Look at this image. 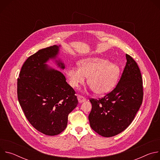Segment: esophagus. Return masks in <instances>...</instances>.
Returning a JSON list of instances; mask_svg holds the SVG:
<instances>
[{"mask_svg": "<svg viewBox=\"0 0 160 160\" xmlns=\"http://www.w3.org/2000/svg\"><path fill=\"white\" fill-rule=\"evenodd\" d=\"M77 99H78V101L79 103H82V102H83L86 101V99L84 98L83 96H78Z\"/></svg>", "mask_w": 160, "mask_h": 160, "instance_id": "1", "label": "esophagus"}]
</instances>
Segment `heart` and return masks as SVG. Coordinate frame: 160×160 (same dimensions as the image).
<instances>
[{"mask_svg":"<svg viewBox=\"0 0 160 160\" xmlns=\"http://www.w3.org/2000/svg\"><path fill=\"white\" fill-rule=\"evenodd\" d=\"M79 67L66 70V76L73 88L87 83L97 95H104L115 87L120 76V68L113 62L99 58H87L78 62Z\"/></svg>","mask_w":160,"mask_h":160,"instance_id":"obj_1","label":"heart"}]
</instances>
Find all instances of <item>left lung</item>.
<instances>
[{"mask_svg": "<svg viewBox=\"0 0 160 160\" xmlns=\"http://www.w3.org/2000/svg\"><path fill=\"white\" fill-rule=\"evenodd\" d=\"M127 63L117 87L103 98L90 99V127L105 138L125 130L133 120L143 99L141 73L138 64L126 54Z\"/></svg>", "mask_w": 160, "mask_h": 160, "instance_id": "left-lung-1", "label": "left lung"}]
</instances>
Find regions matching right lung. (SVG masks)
Instances as JSON below:
<instances>
[{"mask_svg":"<svg viewBox=\"0 0 160 160\" xmlns=\"http://www.w3.org/2000/svg\"><path fill=\"white\" fill-rule=\"evenodd\" d=\"M61 45L42 49L22 65L18 79V99L30 124L40 132L56 135L67 127L68 117L78 105L73 88L62 73L49 66L54 61L61 70Z\"/></svg>","mask_w":160,"mask_h":160,"instance_id":"obj_1","label":"right lung"}]
</instances>
